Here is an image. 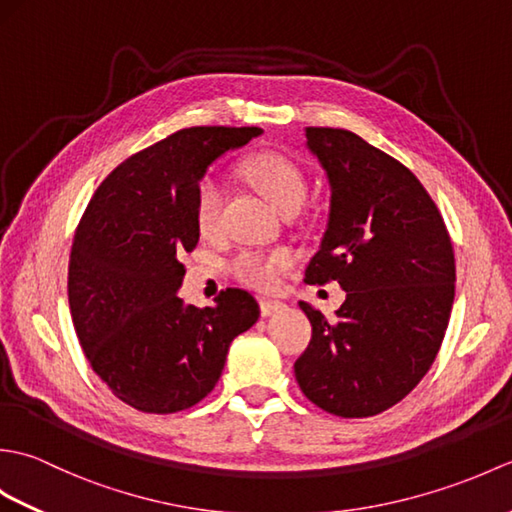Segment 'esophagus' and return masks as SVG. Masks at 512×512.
Returning a JSON list of instances; mask_svg holds the SVG:
<instances>
[{
  "label": "esophagus",
  "mask_w": 512,
  "mask_h": 512,
  "mask_svg": "<svg viewBox=\"0 0 512 512\" xmlns=\"http://www.w3.org/2000/svg\"><path fill=\"white\" fill-rule=\"evenodd\" d=\"M284 308H286V303H281V301H273V299L259 301V310H262V317H270V314L281 312Z\"/></svg>",
  "instance_id": "1"
}]
</instances>
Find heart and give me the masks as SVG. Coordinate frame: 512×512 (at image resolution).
I'll return each instance as SVG.
<instances>
[{
    "label": "heart",
    "instance_id": "obj_1",
    "mask_svg": "<svg viewBox=\"0 0 512 512\" xmlns=\"http://www.w3.org/2000/svg\"><path fill=\"white\" fill-rule=\"evenodd\" d=\"M242 173L277 211H299L306 200L308 180L295 160L279 151H259L242 160ZM195 226L204 237L220 233L222 226V187L215 178L206 176L195 191ZM295 264L288 248L259 250L244 248L231 259V273L242 284L255 290H275L286 270Z\"/></svg>",
    "mask_w": 512,
    "mask_h": 512
}]
</instances>
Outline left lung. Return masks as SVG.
I'll return each mask as SVG.
<instances>
[{
	"label": "left lung",
	"instance_id": "1",
	"mask_svg": "<svg viewBox=\"0 0 512 512\" xmlns=\"http://www.w3.org/2000/svg\"><path fill=\"white\" fill-rule=\"evenodd\" d=\"M306 138L332 187L306 281H336L347 297L334 319L299 301L312 339L295 376L323 411L369 418L405 398L436 361L455 297L451 235L402 162L347 129L306 127Z\"/></svg>",
	"mask_w": 512,
	"mask_h": 512
}]
</instances>
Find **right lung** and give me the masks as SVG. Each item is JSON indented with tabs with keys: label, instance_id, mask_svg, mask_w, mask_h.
<instances>
[{
	"label": "right lung",
	"instance_id": "add662e5",
	"mask_svg": "<svg viewBox=\"0 0 512 512\" xmlns=\"http://www.w3.org/2000/svg\"><path fill=\"white\" fill-rule=\"evenodd\" d=\"M259 127H189L121 162L74 231L68 299L85 356L112 394L145 413L184 411L211 394L228 345L259 319L255 297L226 288L184 306L182 253L198 246L195 191L206 167Z\"/></svg>",
	"mask_w": 512,
	"mask_h": 512
}]
</instances>
